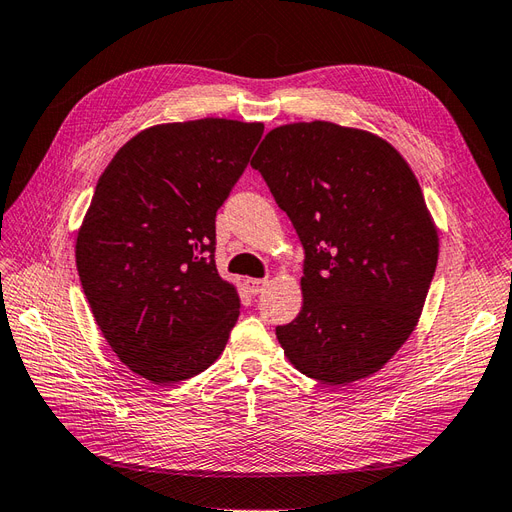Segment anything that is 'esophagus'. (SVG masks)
<instances>
[{"mask_svg": "<svg viewBox=\"0 0 512 512\" xmlns=\"http://www.w3.org/2000/svg\"><path fill=\"white\" fill-rule=\"evenodd\" d=\"M267 284H269V280H260V278H247V280H245V288L250 290L252 295L262 293V290H265Z\"/></svg>", "mask_w": 512, "mask_h": 512, "instance_id": "obj_1", "label": "esophagus"}]
</instances>
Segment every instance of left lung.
<instances>
[{
	"label": "left lung",
	"mask_w": 512,
	"mask_h": 512,
	"mask_svg": "<svg viewBox=\"0 0 512 512\" xmlns=\"http://www.w3.org/2000/svg\"><path fill=\"white\" fill-rule=\"evenodd\" d=\"M306 250L303 308L275 329L303 375H375L416 329L439 234L416 174L383 137L336 122L271 129L252 159Z\"/></svg>",
	"instance_id": "obj_1"
}]
</instances>
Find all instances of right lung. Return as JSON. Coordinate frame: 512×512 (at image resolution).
<instances>
[{"mask_svg":"<svg viewBox=\"0 0 512 512\" xmlns=\"http://www.w3.org/2000/svg\"><path fill=\"white\" fill-rule=\"evenodd\" d=\"M262 131L228 118L155 124L99 176L77 273L107 344L150 383L200 375L239 319L237 286L215 265V215Z\"/></svg>","mask_w":512,"mask_h":512,"instance_id":"obj_1","label":"right lung"}]
</instances>
